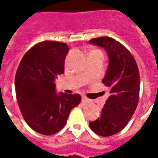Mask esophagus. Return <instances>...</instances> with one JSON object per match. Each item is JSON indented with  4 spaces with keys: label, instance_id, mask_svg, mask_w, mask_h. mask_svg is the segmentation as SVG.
Returning a JSON list of instances; mask_svg holds the SVG:
<instances>
[{
    "label": "esophagus",
    "instance_id": "34e87169",
    "mask_svg": "<svg viewBox=\"0 0 158 158\" xmlns=\"http://www.w3.org/2000/svg\"><path fill=\"white\" fill-rule=\"evenodd\" d=\"M82 103L83 104H88V103H90V100L88 99L85 96H84V97H82Z\"/></svg>",
    "mask_w": 158,
    "mask_h": 158
}]
</instances>
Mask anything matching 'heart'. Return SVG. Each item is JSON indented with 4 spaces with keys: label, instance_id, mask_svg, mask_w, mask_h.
Segmentation results:
<instances>
[{
    "label": "heart",
    "instance_id": "1",
    "mask_svg": "<svg viewBox=\"0 0 158 158\" xmlns=\"http://www.w3.org/2000/svg\"><path fill=\"white\" fill-rule=\"evenodd\" d=\"M92 54H102V53L100 52V51H98V50H94V51H92V52L89 53V55H92Z\"/></svg>",
    "mask_w": 158,
    "mask_h": 158
}]
</instances>
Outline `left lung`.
<instances>
[{"instance_id": "left-lung-1", "label": "left lung", "mask_w": 158, "mask_h": 158, "mask_svg": "<svg viewBox=\"0 0 158 158\" xmlns=\"http://www.w3.org/2000/svg\"><path fill=\"white\" fill-rule=\"evenodd\" d=\"M89 42L103 47L109 56V64L102 83L110 91L101 116L89 123V127L99 135L111 136L127 125L137 107L139 69L130 52L116 40L104 36Z\"/></svg>"}]
</instances>
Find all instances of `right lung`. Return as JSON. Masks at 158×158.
<instances>
[{
    "instance_id": "right-lung-1",
    "label": "right lung",
    "mask_w": 158,
    "mask_h": 158,
    "mask_svg": "<svg viewBox=\"0 0 158 158\" xmlns=\"http://www.w3.org/2000/svg\"><path fill=\"white\" fill-rule=\"evenodd\" d=\"M66 43L45 40L26 52L15 76L17 101L23 118L36 132L52 135L65 126L79 94L56 93L55 79L64 73Z\"/></svg>"
}]
</instances>
